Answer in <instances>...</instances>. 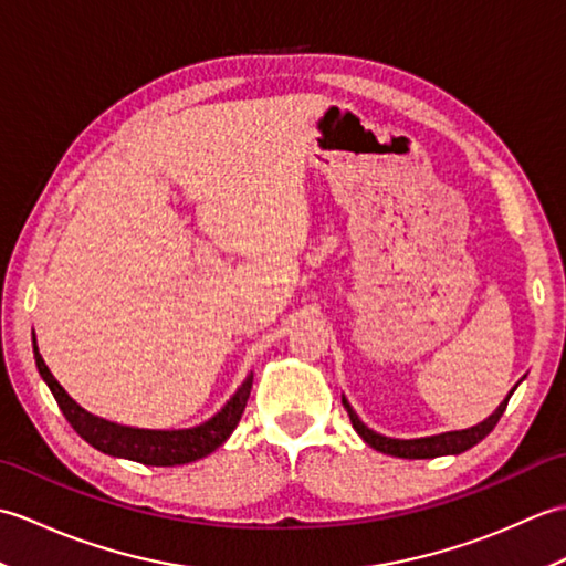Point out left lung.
<instances>
[{"instance_id": "obj_1", "label": "left lung", "mask_w": 566, "mask_h": 566, "mask_svg": "<svg viewBox=\"0 0 566 566\" xmlns=\"http://www.w3.org/2000/svg\"><path fill=\"white\" fill-rule=\"evenodd\" d=\"M521 384V381H518ZM515 384V387H518ZM515 387L509 391L506 399L499 403V408L489 418H484L482 423H476L472 428L464 430H448V432H438V436H426V438H411V440H401V438H387L381 432H375L371 428H367L359 416L355 413V408L350 406V401L345 399L343 394V406L347 416H350V423L357 430V436L363 438L369 448H375L377 452L391 454V457H403V460H430V457H442V454H460L469 448H474L476 442H482L491 430L496 428L499 418L503 416L509 406L511 394L515 391Z\"/></svg>"}]
</instances>
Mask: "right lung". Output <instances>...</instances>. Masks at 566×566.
I'll use <instances>...</instances> for the list:
<instances>
[{"instance_id":"right-lung-1","label":"right lung","mask_w":566,"mask_h":566,"mask_svg":"<svg viewBox=\"0 0 566 566\" xmlns=\"http://www.w3.org/2000/svg\"><path fill=\"white\" fill-rule=\"evenodd\" d=\"M33 357L39 375L48 384V389L55 396L60 411L67 418V423L75 428L77 436L90 442L94 450H99L109 457H122V460L140 462L148 467H177L197 462L201 457L211 454L216 448L231 438V432L240 423V416L245 411L248 396L252 389V371L243 379V384L235 389V394L223 403L219 413H213L209 420L195 426V428H179V430H150V428H130L122 423H112V420L94 416L72 399V396L60 387L57 379L51 375V369L43 363L35 345L33 333Z\"/></svg>"}]
</instances>
